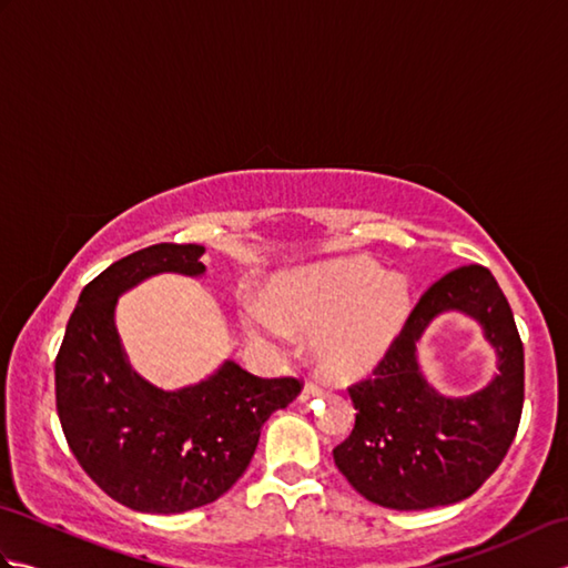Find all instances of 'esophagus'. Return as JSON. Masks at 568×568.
<instances>
[{
	"label": "esophagus",
	"instance_id": "34e87169",
	"mask_svg": "<svg viewBox=\"0 0 568 568\" xmlns=\"http://www.w3.org/2000/svg\"><path fill=\"white\" fill-rule=\"evenodd\" d=\"M317 395H322L320 385L317 383H305L303 390H300V403H307V400H312V397H317Z\"/></svg>",
	"mask_w": 568,
	"mask_h": 568
}]
</instances>
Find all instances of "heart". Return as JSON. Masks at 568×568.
Masks as SVG:
<instances>
[{
  "label": "heart",
  "mask_w": 568,
  "mask_h": 568,
  "mask_svg": "<svg viewBox=\"0 0 568 568\" xmlns=\"http://www.w3.org/2000/svg\"><path fill=\"white\" fill-rule=\"evenodd\" d=\"M265 305L244 310L253 336L285 342L287 327L315 332L317 366L334 381H358L390 354L413 310L403 275L385 273L373 261H332L277 281Z\"/></svg>",
  "instance_id": "obj_1"
}]
</instances>
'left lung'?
I'll return each instance as SVG.
<instances>
[{
	"label": "left lung",
	"instance_id": "left-lung-1",
	"mask_svg": "<svg viewBox=\"0 0 568 568\" xmlns=\"http://www.w3.org/2000/svg\"><path fill=\"white\" fill-rule=\"evenodd\" d=\"M444 311L481 324L499 373L464 398L442 396L420 373L416 344ZM356 425L334 464L366 500L393 510H427L464 500L500 466L525 400V352L513 310L484 265L439 277L409 312L373 378L348 388Z\"/></svg>",
	"mask_w": 568,
	"mask_h": 568
}]
</instances>
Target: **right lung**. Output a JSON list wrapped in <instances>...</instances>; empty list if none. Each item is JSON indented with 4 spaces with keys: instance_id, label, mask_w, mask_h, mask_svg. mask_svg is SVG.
Listing matches in <instances>:
<instances>
[{
    "instance_id": "right-lung-1",
    "label": "right lung",
    "mask_w": 568,
    "mask_h": 568,
    "mask_svg": "<svg viewBox=\"0 0 568 568\" xmlns=\"http://www.w3.org/2000/svg\"><path fill=\"white\" fill-rule=\"evenodd\" d=\"M202 253L155 244L112 263L82 287L55 358L70 452L106 496L139 513L175 515L224 496L251 464L265 419L303 390L295 378H258L234 361L180 390L131 368L114 324L119 297L161 273L204 275Z\"/></svg>"
}]
</instances>
